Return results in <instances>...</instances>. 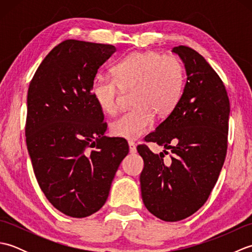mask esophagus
<instances>
[{
    "mask_svg": "<svg viewBox=\"0 0 252 252\" xmlns=\"http://www.w3.org/2000/svg\"><path fill=\"white\" fill-rule=\"evenodd\" d=\"M129 148H130V153L131 154H135L136 153V145L134 142H129Z\"/></svg>",
    "mask_w": 252,
    "mask_h": 252,
    "instance_id": "esophagus-1",
    "label": "esophagus"
}]
</instances>
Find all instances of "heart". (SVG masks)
Masks as SVG:
<instances>
[{
  "label": "heart",
  "mask_w": 252,
  "mask_h": 252,
  "mask_svg": "<svg viewBox=\"0 0 252 252\" xmlns=\"http://www.w3.org/2000/svg\"><path fill=\"white\" fill-rule=\"evenodd\" d=\"M114 78L97 76L90 92L101 111L114 115L121 90L133 92V109L110 125L112 134L136 140L152 126L154 117L169 116L178 105L184 84V67L178 57L158 52L131 53L112 68Z\"/></svg>",
  "instance_id": "heart-1"
}]
</instances>
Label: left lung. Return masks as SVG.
<instances>
[{
	"mask_svg": "<svg viewBox=\"0 0 252 252\" xmlns=\"http://www.w3.org/2000/svg\"><path fill=\"white\" fill-rule=\"evenodd\" d=\"M184 63L186 83L173 111L145 136L171 149V159L137 146L144 160L140 176L143 202L160 220L181 221L210 196L227 151L229 100L218 73L199 53L180 45L172 50Z\"/></svg>",
	"mask_w": 252,
	"mask_h": 252,
	"instance_id": "left-lung-1",
	"label": "left lung"
}]
</instances>
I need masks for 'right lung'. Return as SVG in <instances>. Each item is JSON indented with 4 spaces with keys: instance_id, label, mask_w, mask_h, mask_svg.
<instances>
[{
    "instance_id": "obj_1",
    "label": "right lung",
    "mask_w": 252,
    "mask_h": 252,
    "mask_svg": "<svg viewBox=\"0 0 252 252\" xmlns=\"http://www.w3.org/2000/svg\"><path fill=\"white\" fill-rule=\"evenodd\" d=\"M110 44L66 40L32 78L27 96L26 143L40 189L63 215L85 218L105 205L129 153L125 138L107 137L104 114L90 92Z\"/></svg>"
}]
</instances>
